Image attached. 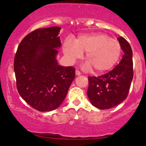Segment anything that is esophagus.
I'll list each match as a JSON object with an SVG mask.
<instances>
[{
  "label": "esophagus",
  "mask_w": 146,
  "mask_h": 146,
  "mask_svg": "<svg viewBox=\"0 0 146 146\" xmlns=\"http://www.w3.org/2000/svg\"><path fill=\"white\" fill-rule=\"evenodd\" d=\"M76 74L77 76H80L81 74L79 70H76Z\"/></svg>",
  "instance_id": "obj_1"
}]
</instances>
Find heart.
Returning a JSON list of instances; mask_svg holds the SVG:
<instances>
[{
  "label": "heart",
  "instance_id": "heart-1",
  "mask_svg": "<svg viewBox=\"0 0 146 146\" xmlns=\"http://www.w3.org/2000/svg\"><path fill=\"white\" fill-rule=\"evenodd\" d=\"M63 52L69 63L72 64L86 52V69H94L96 74L112 68L119 60L121 46L116 40L104 33L80 35L74 40H66L63 44Z\"/></svg>",
  "mask_w": 146,
  "mask_h": 146
}]
</instances>
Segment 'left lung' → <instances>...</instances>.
I'll list each match as a JSON object with an SVG mask.
<instances>
[{
	"label": "left lung",
	"instance_id": "8db88e82",
	"mask_svg": "<svg viewBox=\"0 0 146 146\" xmlns=\"http://www.w3.org/2000/svg\"><path fill=\"white\" fill-rule=\"evenodd\" d=\"M117 40L124 53L120 62L106 74L88 76L87 95L92 104L100 110L111 108L124 101L133 79L132 50L124 38Z\"/></svg>",
	"mask_w": 146,
	"mask_h": 146
}]
</instances>
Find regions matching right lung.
<instances>
[{"label":"right lung","instance_id":"add662e5","mask_svg":"<svg viewBox=\"0 0 146 146\" xmlns=\"http://www.w3.org/2000/svg\"><path fill=\"white\" fill-rule=\"evenodd\" d=\"M61 28L38 29L29 33L18 47L14 70L19 94L40 111L58 108L75 78V68L62 66L56 60L61 46Z\"/></svg>","mask_w":146,"mask_h":146}]
</instances>
